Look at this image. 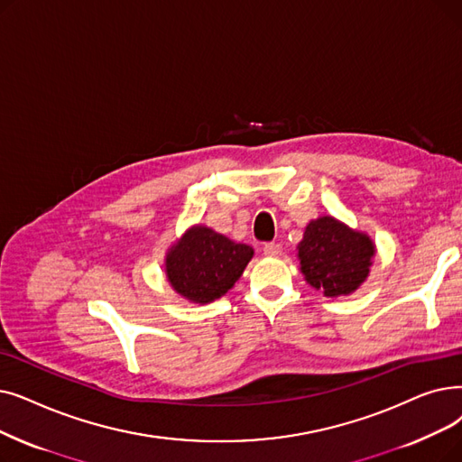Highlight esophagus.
<instances>
[{
	"mask_svg": "<svg viewBox=\"0 0 462 462\" xmlns=\"http://www.w3.org/2000/svg\"><path fill=\"white\" fill-rule=\"evenodd\" d=\"M263 251H264L266 256H279L281 254V245L275 244V242H270V244H264Z\"/></svg>",
	"mask_w": 462,
	"mask_h": 462,
	"instance_id": "34e87169",
	"label": "esophagus"
}]
</instances>
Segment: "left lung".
I'll use <instances>...</instances> for the list:
<instances>
[{
	"mask_svg": "<svg viewBox=\"0 0 462 462\" xmlns=\"http://www.w3.org/2000/svg\"><path fill=\"white\" fill-rule=\"evenodd\" d=\"M374 254L366 234L353 232L332 217L311 220L298 244L300 270L313 289L327 296L353 292L366 279Z\"/></svg>",
	"mask_w": 462,
	"mask_h": 462,
	"instance_id": "left-lung-1",
	"label": "left lung"
}]
</instances>
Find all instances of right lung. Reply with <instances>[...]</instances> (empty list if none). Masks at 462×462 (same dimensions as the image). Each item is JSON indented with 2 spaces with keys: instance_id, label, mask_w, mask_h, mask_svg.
<instances>
[{
  "instance_id": "add662e5",
  "label": "right lung",
  "mask_w": 462,
  "mask_h": 462,
  "mask_svg": "<svg viewBox=\"0 0 462 462\" xmlns=\"http://www.w3.org/2000/svg\"><path fill=\"white\" fill-rule=\"evenodd\" d=\"M253 249L206 226L189 230L166 258L171 287L190 302L208 304L228 292L244 273Z\"/></svg>"
}]
</instances>
